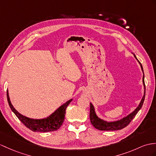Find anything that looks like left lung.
Returning <instances> with one entry per match:
<instances>
[{
    "label": "left lung",
    "instance_id": "left-lung-1",
    "mask_svg": "<svg viewBox=\"0 0 156 156\" xmlns=\"http://www.w3.org/2000/svg\"><path fill=\"white\" fill-rule=\"evenodd\" d=\"M134 57L136 58L135 55H134ZM136 59L138 60L137 58H136ZM139 63L140 64V66H141L142 70L144 73V70H143V67H142V64L140 62H139ZM143 83H144L145 90H144V95L142 98L141 102H140L139 106L137 108H136V109L134 112L130 114V115H129L128 116L124 118V119H122V120H120L119 121H116V122H105V121H103V120H101L100 119H98V118L95 112H94V109L93 105L90 103L89 116H90V122H91V124H92L93 126L99 130H107V131L121 130V129H122L124 127L128 126V125L130 124V122L132 120V119L135 117L136 114H137L140 110L141 109L142 105H143V103H144V99H145L146 86H145V83H144V76H143Z\"/></svg>",
    "mask_w": 156,
    "mask_h": 156
}]
</instances>
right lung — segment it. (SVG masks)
Wrapping results in <instances>:
<instances>
[{
  "mask_svg": "<svg viewBox=\"0 0 156 156\" xmlns=\"http://www.w3.org/2000/svg\"><path fill=\"white\" fill-rule=\"evenodd\" d=\"M7 101H8L9 107L12 110V111L16 115L18 119L23 123L25 126L34 132H47L55 131L62 126L63 123L64 119H65L66 110L67 106L69 105L72 101V99L68 101L66 103L61 107L57 110V111L53 113L51 116L48 117L47 119H41V120H34L29 119L23 115L18 113L15 108L13 107L10 101L8 91L6 92Z\"/></svg>",
  "mask_w": 156,
  "mask_h": 156,
  "instance_id": "add662e5",
  "label": "right lung"
}]
</instances>
